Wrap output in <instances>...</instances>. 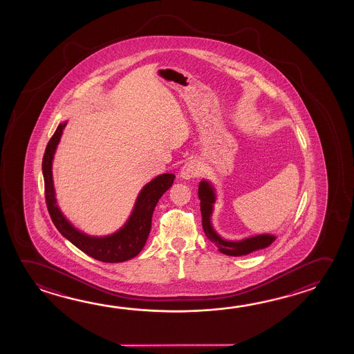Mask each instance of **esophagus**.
Segmentation results:
<instances>
[{
	"instance_id": "34e87169",
	"label": "esophagus",
	"mask_w": 354,
	"mask_h": 354,
	"mask_svg": "<svg viewBox=\"0 0 354 354\" xmlns=\"http://www.w3.org/2000/svg\"><path fill=\"white\" fill-rule=\"evenodd\" d=\"M199 172V166L196 161H189V162L185 163V166L180 169V177L183 180H189L193 178Z\"/></svg>"
}]
</instances>
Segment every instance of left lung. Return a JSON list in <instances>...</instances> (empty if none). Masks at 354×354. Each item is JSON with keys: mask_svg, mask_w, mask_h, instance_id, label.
I'll return each instance as SVG.
<instances>
[{"mask_svg": "<svg viewBox=\"0 0 354 354\" xmlns=\"http://www.w3.org/2000/svg\"><path fill=\"white\" fill-rule=\"evenodd\" d=\"M198 196L201 199V212H202L203 229L205 235L208 236L209 240L214 242L219 251L227 256H245L253 251H259L262 248L270 246L272 242L274 241L275 236L270 234H262V235L247 237L241 241H226L221 239L216 231L214 230L212 225V214H213L214 203L216 199L214 187L208 180H203L199 183Z\"/></svg>", "mask_w": 354, "mask_h": 354, "instance_id": "8db88e82", "label": "left lung"}]
</instances>
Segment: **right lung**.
<instances>
[{"label": "right lung", "instance_id": "right-lung-1", "mask_svg": "<svg viewBox=\"0 0 354 354\" xmlns=\"http://www.w3.org/2000/svg\"><path fill=\"white\" fill-rule=\"evenodd\" d=\"M66 122L59 124L45 149L41 163L44 176L45 201L51 220L57 230L82 252L107 263H118L140 253L151 230L152 213L163 193L174 185V174H163L150 180L141 189L128 221L112 235L97 237L77 230L59 209L53 182V160Z\"/></svg>", "mask_w": 354, "mask_h": 354}]
</instances>
